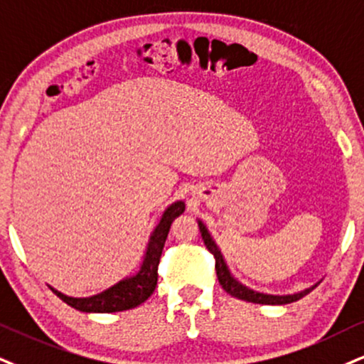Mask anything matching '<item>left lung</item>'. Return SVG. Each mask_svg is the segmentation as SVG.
Returning a JSON list of instances; mask_svg holds the SVG:
<instances>
[{"instance_id":"1","label":"left lung","mask_w":364,"mask_h":364,"mask_svg":"<svg viewBox=\"0 0 364 364\" xmlns=\"http://www.w3.org/2000/svg\"><path fill=\"white\" fill-rule=\"evenodd\" d=\"M199 230H200V236H203V240H204L205 248H208L210 253L214 255V258H216V273H218L219 284H221L223 289L226 290L230 295H232V297L246 300V302H253V304L284 306V304L295 302V300L302 299L304 295H307L309 291H312L314 287L312 289H307V290L300 291V294H294V295H267V294H259V291L246 289L245 285H241L240 282L232 278L230 270H228L226 263H224V258H223L221 251H219V248H218V245L214 243V240L210 237L209 231L205 230V226L200 221H199Z\"/></svg>"}]
</instances>
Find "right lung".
<instances>
[{
	"mask_svg": "<svg viewBox=\"0 0 364 364\" xmlns=\"http://www.w3.org/2000/svg\"><path fill=\"white\" fill-rule=\"evenodd\" d=\"M183 209H186V204L182 200H178V203L172 204L165 210L159 226L155 228L154 235L150 237V243H148L146 255L143 258L140 272L134 277L121 280L119 284L113 285L111 289L102 291V294L92 295V297L87 299L67 297V295L60 294L55 289H52V291L58 299L64 300L67 306L82 312H121L140 306V304L145 302L154 294L156 280H159V263L161 251H164L165 240H167L173 219L181 216Z\"/></svg>",
	"mask_w": 364,
	"mask_h": 364,
	"instance_id": "obj_1",
	"label": "right lung"
}]
</instances>
